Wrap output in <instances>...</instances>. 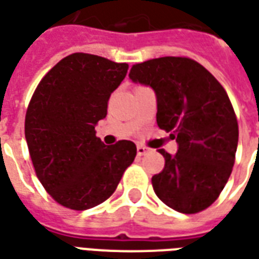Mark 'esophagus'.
Segmentation results:
<instances>
[{
  "instance_id": "1",
  "label": "esophagus",
  "mask_w": 259,
  "mask_h": 259,
  "mask_svg": "<svg viewBox=\"0 0 259 259\" xmlns=\"http://www.w3.org/2000/svg\"><path fill=\"white\" fill-rule=\"evenodd\" d=\"M148 151H150V148L144 147V146H142V144H139V146H137V154L139 155H144L146 153H148Z\"/></svg>"
}]
</instances>
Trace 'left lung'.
Wrapping results in <instances>:
<instances>
[{
    "label": "left lung",
    "mask_w": 259,
    "mask_h": 259,
    "mask_svg": "<svg viewBox=\"0 0 259 259\" xmlns=\"http://www.w3.org/2000/svg\"><path fill=\"white\" fill-rule=\"evenodd\" d=\"M129 78L157 98V124L172 132L178 150H164L165 165L153 177L155 195L185 214L219 198L236 158L238 124L227 92L205 67L186 57H160L132 67Z\"/></svg>",
    "instance_id": "obj_1"
}]
</instances>
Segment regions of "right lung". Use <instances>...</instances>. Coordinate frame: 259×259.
Wrapping results in <instances>:
<instances>
[{
    "label": "right lung",
    "mask_w": 259,
    "mask_h": 259,
    "mask_svg": "<svg viewBox=\"0 0 259 259\" xmlns=\"http://www.w3.org/2000/svg\"><path fill=\"white\" fill-rule=\"evenodd\" d=\"M127 68L94 54H70L43 77L30 99L25 139L36 175L68 209L87 210L105 202L135 160V143L106 146L95 132Z\"/></svg>",
    "instance_id": "1"
}]
</instances>
